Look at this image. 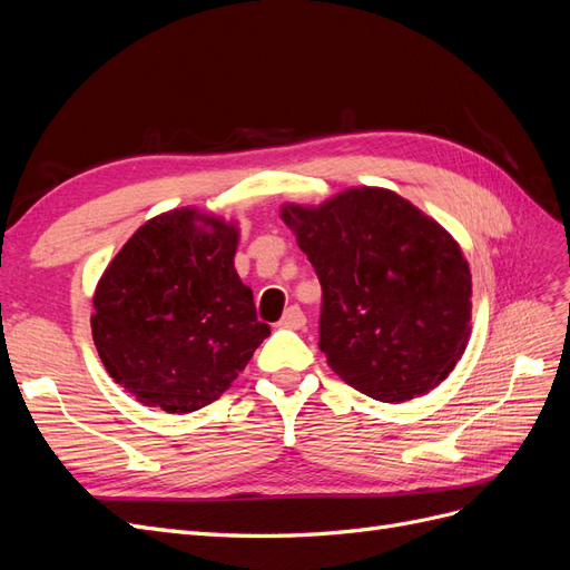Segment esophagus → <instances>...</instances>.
<instances>
[{
	"label": "esophagus",
	"instance_id": "1",
	"mask_svg": "<svg viewBox=\"0 0 570 570\" xmlns=\"http://www.w3.org/2000/svg\"><path fill=\"white\" fill-rule=\"evenodd\" d=\"M281 325L287 327V331H299V327L306 325V316L299 306H289L281 318Z\"/></svg>",
	"mask_w": 570,
	"mask_h": 570
}]
</instances>
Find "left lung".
Returning a JSON list of instances; mask_svg holds the SVG:
<instances>
[{"label": "left lung", "instance_id": "left-lung-1", "mask_svg": "<svg viewBox=\"0 0 570 570\" xmlns=\"http://www.w3.org/2000/svg\"><path fill=\"white\" fill-rule=\"evenodd\" d=\"M323 289L318 347L377 402L438 387L471 333V271L433 218L390 189H347L318 209L285 206Z\"/></svg>", "mask_w": 570, "mask_h": 570}]
</instances>
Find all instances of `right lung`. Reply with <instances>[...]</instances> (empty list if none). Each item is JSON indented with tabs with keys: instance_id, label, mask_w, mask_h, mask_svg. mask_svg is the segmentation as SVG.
Segmentation results:
<instances>
[{
	"instance_id": "obj_1",
	"label": "right lung",
	"mask_w": 570,
	"mask_h": 570,
	"mask_svg": "<svg viewBox=\"0 0 570 570\" xmlns=\"http://www.w3.org/2000/svg\"><path fill=\"white\" fill-rule=\"evenodd\" d=\"M235 247L228 223L178 209L147 220L101 275L92 337L137 402L166 413L212 404L271 335L235 271Z\"/></svg>"
}]
</instances>
